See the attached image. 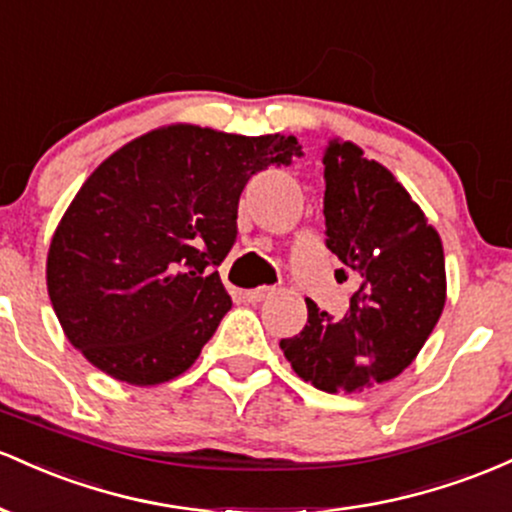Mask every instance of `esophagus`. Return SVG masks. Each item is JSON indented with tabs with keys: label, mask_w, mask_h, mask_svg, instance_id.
I'll list each match as a JSON object with an SVG mask.
<instances>
[{
	"label": "esophagus",
	"mask_w": 512,
	"mask_h": 512,
	"mask_svg": "<svg viewBox=\"0 0 512 512\" xmlns=\"http://www.w3.org/2000/svg\"><path fill=\"white\" fill-rule=\"evenodd\" d=\"M275 295V287H256V290H246V302L251 304H258L263 300H268V297Z\"/></svg>",
	"instance_id": "esophagus-1"
}]
</instances>
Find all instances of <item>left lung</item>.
<instances>
[{
  "instance_id": "8db88e82",
  "label": "left lung",
  "mask_w": 512,
  "mask_h": 512,
  "mask_svg": "<svg viewBox=\"0 0 512 512\" xmlns=\"http://www.w3.org/2000/svg\"><path fill=\"white\" fill-rule=\"evenodd\" d=\"M324 181L326 246L360 287L341 319L307 300V324L280 348L304 382L353 394L394 380L423 348L445 307V256L406 188L358 145L329 142Z\"/></svg>"
}]
</instances>
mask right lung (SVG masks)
<instances>
[{"mask_svg":"<svg viewBox=\"0 0 512 512\" xmlns=\"http://www.w3.org/2000/svg\"><path fill=\"white\" fill-rule=\"evenodd\" d=\"M302 157L295 137L169 125L113 152L57 225L48 295L91 365L149 387L186 372L232 307L217 266L237 241L239 195Z\"/></svg>","mask_w":512,"mask_h":512,"instance_id":"add662e5","label":"right lung"}]
</instances>
